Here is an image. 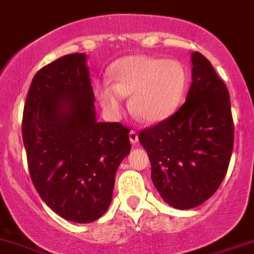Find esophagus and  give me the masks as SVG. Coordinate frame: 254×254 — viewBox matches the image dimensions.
Wrapping results in <instances>:
<instances>
[{"label": "esophagus", "mask_w": 254, "mask_h": 254, "mask_svg": "<svg viewBox=\"0 0 254 254\" xmlns=\"http://www.w3.org/2000/svg\"><path fill=\"white\" fill-rule=\"evenodd\" d=\"M129 141H131V143H133V145L137 143V141H138V134H137L136 131L129 132Z\"/></svg>", "instance_id": "obj_1"}]
</instances>
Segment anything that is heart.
Masks as SVG:
<instances>
[{"label":"heart","mask_w":254,"mask_h":254,"mask_svg":"<svg viewBox=\"0 0 254 254\" xmlns=\"http://www.w3.org/2000/svg\"><path fill=\"white\" fill-rule=\"evenodd\" d=\"M113 84L98 87L101 103L112 115L122 109V95H131L129 108L138 120L153 123L171 116L188 87V73L178 60L133 55L116 63Z\"/></svg>","instance_id":"b5f03b06"}]
</instances>
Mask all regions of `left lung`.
I'll use <instances>...</instances> for the list:
<instances>
[{"instance_id": "8db88e82", "label": "left lung", "mask_w": 254, "mask_h": 254, "mask_svg": "<svg viewBox=\"0 0 254 254\" xmlns=\"http://www.w3.org/2000/svg\"><path fill=\"white\" fill-rule=\"evenodd\" d=\"M192 83L173 116L143 128L138 139L151 162L152 183L176 209H191L222 184L234 143L229 92L200 53L191 57Z\"/></svg>"}]
</instances>
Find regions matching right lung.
Wrapping results in <instances>:
<instances>
[{"label":"right lung","mask_w":254,"mask_h":254,"mask_svg":"<svg viewBox=\"0 0 254 254\" xmlns=\"http://www.w3.org/2000/svg\"><path fill=\"white\" fill-rule=\"evenodd\" d=\"M84 54H69L35 74L22 116L30 178L46 205L76 223L108 209L129 129L97 122Z\"/></svg>","instance_id":"add662e5"}]
</instances>
